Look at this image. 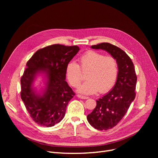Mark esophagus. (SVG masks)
I'll return each instance as SVG.
<instances>
[{"instance_id":"34e87169","label":"esophagus","mask_w":158,"mask_h":158,"mask_svg":"<svg viewBox=\"0 0 158 158\" xmlns=\"http://www.w3.org/2000/svg\"><path fill=\"white\" fill-rule=\"evenodd\" d=\"M77 96L78 98H82V99H87V98H88V97H85V96L81 95H77Z\"/></svg>"}]
</instances>
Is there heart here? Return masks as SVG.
Returning <instances> with one entry per match:
<instances>
[{
  "mask_svg": "<svg viewBox=\"0 0 158 158\" xmlns=\"http://www.w3.org/2000/svg\"><path fill=\"white\" fill-rule=\"evenodd\" d=\"M81 68L88 71V79L78 88V92L86 95L108 92L114 85L118 76V64L114 57L104 56L95 51H90L79 58ZM79 65L70 61L66 66L65 73L70 84L73 87L79 85L82 81V72Z\"/></svg>",
  "mask_w": 158,
  "mask_h": 158,
  "instance_id": "1",
  "label": "heart"
}]
</instances>
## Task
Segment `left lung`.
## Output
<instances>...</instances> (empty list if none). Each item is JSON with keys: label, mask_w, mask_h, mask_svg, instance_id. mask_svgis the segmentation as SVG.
Wrapping results in <instances>:
<instances>
[{"label": "left lung", "mask_w": 158, "mask_h": 158, "mask_svg": "<svg viewBox=\"0 0 158 158\" xmlns=\"http://www.w3.org/2000/svg\"><path fill=\"white\" fill-rule=\"evenodd\" d=\"M93 49H102L108 52L118 64V76L112 89L98 98L97 106L87 120L98 130H108L122 119L136 96L137 77L134 64L129 56L117 46L109 43L92 45Z\"/></svg>", "instance_id": "left-lung-1"}]
</instances>
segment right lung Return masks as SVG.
Wrapping results in <instances>:
<instances>
[{
    "label": "right lung",
    "mask_w": 158,
    "mask_h": 158,
    "mask_svg": "<svg viewBox=\"0 0 158 158\" xmlns=\"http://www.w3.org/2000/svg\"><path fill=\"white\" fill-rule=\"evenodd\" d=\"M79 51L78 46L52 45L37 51L27 61L21 78V98L31 117L41 126L52 127L64 118L75 94L66 79V66ZM42 76L44 86H34Z\"/></svg>",
    "instance_id": "add662e5"
}]
</instances>
